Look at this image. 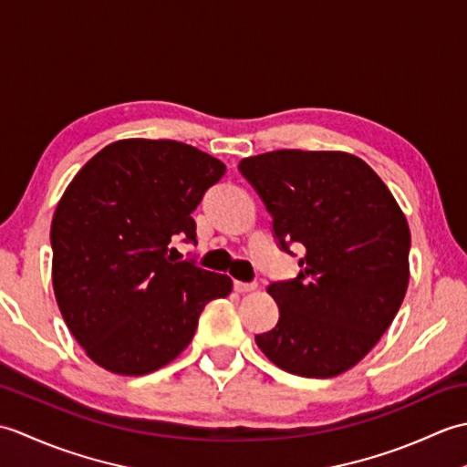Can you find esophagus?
<instances>
[{"mask_svg": "<svg viewBox=\"0 0 467 467\" xmlns=\"http://www.w3.org/2000/svg\"><path fill=\"white\" fill-rule=\"evenodd\" d=\"M256 289V283H243V281H234V291L236 293H251Z\"/></svg>", "mask_w": 467, "mask_h": 467, "instance_id": "obj_1", "label": "esophagus"}]
</instances>
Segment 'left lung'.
Listing matches in <instances>:
<instances>
[{
    "label": "left lung",
    "mask_w": 467,
    "mask_h": 467,
    "mask_svg": "<svg viewBox=\"0 0 467 467\" xmlns=\"http://www.w3.org/2000/svg\"><path fill=\"white\" fill-rule=\"evenodd\" d=\"M239 171L271 213L281 249L305 246L296 279L266 289L279 323L254 341L293 375H341L373 349L403 303L405 214L373 168L347 152L275 150L243 158Z\"/></svg>",
    "instance_id": "8db88e82"
}]
</instances>
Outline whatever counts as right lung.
Segmentation results:
<instances>
[{"label": "right lung", "mask_w": 467, "mask_h": 467, "mask_svg": "<svg viewBox=\"0 0 467 467\" xmlns=\"http://www.w3.org/2000/svg\"><path fill=\"white\" fill-rule=\"evenodd\" d=\"M226 166L191 144L128 138L102 148L67 184L52 218V285L69 333L118 375H146L192 341L204 305L231 276L176 261L196 243L191 216Z\"/></svg>", "instance_id": "1"}]
</instances>
